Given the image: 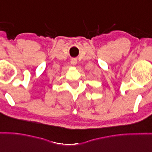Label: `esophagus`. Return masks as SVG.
<instances>
[{"label": "esophagus", "mask_w": 152, "mask_h": 152, "mask_svg": "<svg viewBox=\"0 0 152 152\" xmlns=\"http://www.w3.org/2000/svg\"><path fill=\"white\" fill-rule=\"evenodd\" d=\"M71 64H72L73 66L76 65V64H77V60H76V58H72L71 60Z\"/></svg>", "instance_id": "esophagus-1"}]
</instances>
